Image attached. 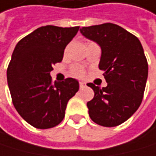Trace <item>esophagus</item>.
<instances>
[{
	"label": "esophagus",
	"instance_id": "34e87169",
	"mask_svg": "<svg viewBox=\"0 0 156 156\" xmlns=\"http://www.w3.org/2000/svg\"><path fill=\"white\" fill-rule=\"evenodd\" d=\"M79 85H80V88H84V87H87V84H86L85 82H80Z\"/></svg>",
	"mask_w": 156,
	"mask_h": 156
}]
</instances>
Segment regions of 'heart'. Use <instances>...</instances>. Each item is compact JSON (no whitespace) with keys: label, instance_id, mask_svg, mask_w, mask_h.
Returning a JSON list of instances; mask_svg holds the SVG:
<instances>
[{"label":"heart","instance_id":"heart-1","mask_svg":"<svg viewBox=\"0 0 156 156\" xmlns=\"http://www.w3.org/2000/svg\"><path fill=\"white\" fill-rule=\"evenodd\" d=\"M71 72L72 74L75 75V76H78V77H81L84 75V70L83 69L79 66H73L71 68Z\"/></svg>","mask_w":156,"mask_h":156}]
</instances>
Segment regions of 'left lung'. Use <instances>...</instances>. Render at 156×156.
Masks as SVG:
<instances>
[{"mask_svg":"<svg viewBox=\"0 0 156 156\" xmlns=\"http://www.w3.org/2000/svg\"><path fill=\"white\" fill-rule=\"evenodd\" d=\"M83 36L96 42L101 55L99 69L107 83L101 88L87 84L94 98L87 104L90 119L105 127L123 123L139 107L148 78V63L140 41L113 23L83 27Z\"/></svg>","mask_w":156,"mask_h":156,"instance_id":"obj_1","label":"left lung"}]
</instances>
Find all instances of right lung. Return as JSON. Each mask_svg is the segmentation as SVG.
<instances>
[{
    "instance_id": "right-lung-1",
    "label": "right lung",
    "mask_w": 156,
    "mask_h": 156,
    "mask_svg": "<svg viewBox=\"0 0 156 156\" xmlns=\"http://www.w3.org/2000/svg\"><path fill=\"white\" fill-rule=\"evenodd\" d=\"M79 26L37 28L16 45L7 68V84L13 105L21 118L37 129L58 125L68 101L79 90L76 79L51 83L52 65L63 59L66 46Z\"/></svg>"
}]
</instances>
